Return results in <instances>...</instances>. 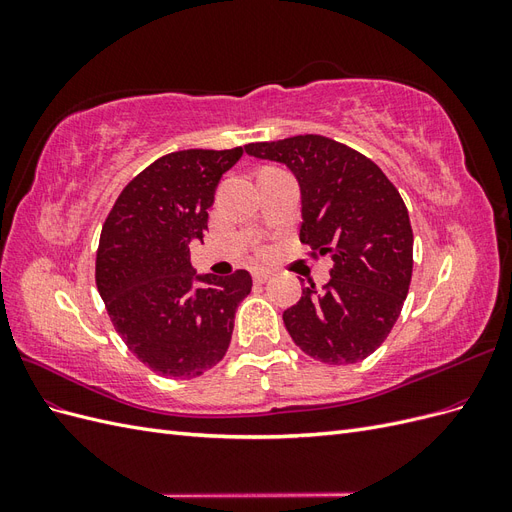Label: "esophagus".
Here are the masks:
<instances>
[{
    "instance_id": "1",
    "label": "esophagus",
    "mask_w": 512,
    "mask_h": 512,
    "mask_svg": "<svg viewBox=\"0 0 512 512\" xmlns=\"http://www.w3.org/2000/svg\"><path fill=\"white\" fill-rule=\"evenodd\" d=\"M252 277H254L256 284H265L269 280V273L262 271V269H256V271H252Z\"/></svg>"
}]
</instances>
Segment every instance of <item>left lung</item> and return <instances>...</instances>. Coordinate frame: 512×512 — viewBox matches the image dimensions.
I'll return each instance as SVG.
<instances>
[{"instance_id": "obj_1", "label": "left lung", "mask_w": 512, "mask_h": 512, "mask_svg": "<svg viewBox=\"0 0 512 512\" xmlns=\"http://www.w3.org/2000/svg\"><path fill=\"white\" fill-rule=\"evenodd\" d=\"M245 151L292 170L301 185V243L312 258H333L329 284L303 288L284 312L292 342L329 365L367 359L389 337L412 280L404 198L378 164L327 136L250 143Z\"/></svg>"}]
</instances>
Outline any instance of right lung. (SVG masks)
Segmentation results:
<instances>
[{
    "mask_svg": "<svg viewBox=\"0 0 512 512\" xmlns=\"http://www.w3.org/2000/svg\"><path fill=\"white\" fill-rule=\"evenodd\" d=\"M243 147L166 153L117 196L102 226L96 286L115 331L158 376L190 380L218 365L252 277L196 275L190 241H203L215 188Z\"/></svg>",
    "mask_w": 512,
    "mask_h": 512,
    "instance_id": "obj_1",
    "label": "right lung"
}]
</instances>
